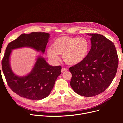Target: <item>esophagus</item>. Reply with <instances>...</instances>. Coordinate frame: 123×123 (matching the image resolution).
Segmentation results:
<instances>
[{
	"instance_id": "34e87169",
	"label": "esophagus",
	"mask_w": 123,
	"mask_h": 123,
	"mask_svg": "<svg viewBox=\"0 0 123 123\" xmlns=\"http://www.w3.org/2000/svg\"><path fill=\"white\" fill-rule=\"evenodd\" d=\"M67 71V69L66 68H62V72H66Z\"/></svg>"
}]
</instances>
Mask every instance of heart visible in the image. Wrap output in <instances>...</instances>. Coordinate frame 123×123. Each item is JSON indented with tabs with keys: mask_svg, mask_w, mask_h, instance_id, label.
<instances>
[{
	"mask_svg": "<svg viewBox=\"0 0 123 123\" xmlns=\"http://www.w3.org/2000/svg\"><path fill=\"white\" fill-rule=\"evenodd\" d=\"M51 48L47 50L48 57L53 62H57L58 55H62L66 64L74 66L80 64L86 58L90 49V43L85 37L62 35L56 39Z\"/></svg>",
	"mask_w": 123,
	"mask_h": 123,
	"instance_id": "obj_1",
	"label": "heart"
}]
</instances>
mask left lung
<instances>
[{
    "mask_svg": "<svg viewBox=\"0 0 123 123\" xmlns=\"http://www.w3.org/2000/svg\"><path fill=\"white\" fill-rule=\"evenodd\" d=\"M91 36V49L84 60L69 68L71 87L80 95L91 97L101 93L112 83L116 74L118 58L114 43L98 34Z\"/></svg>",
    "mask_w": 123,
    "mask_h": 123,
    "instance_id": "8db88e82",
    "label": "left lung"
}]
</instances>
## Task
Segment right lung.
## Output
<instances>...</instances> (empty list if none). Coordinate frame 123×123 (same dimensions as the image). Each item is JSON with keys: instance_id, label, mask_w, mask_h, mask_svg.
I'll return each mask as SVG.
<instances>
[{"instance_id": "right-lung-1", "label": "right lung", "mask_w": 123, "mask_h": 123, "mask_svg": "<svg viewBox=\"0 0 123 123\" xmlns=\"http://www.w3.org/2000/svg\"><path fill=\"white\" fill-rule=\"evenodd\" d=\"M49 38L50 34L44 32L23 34L10 42L6 48L1 63L2 71L9 87L21 97L33 100L47 97L61 73L62 67L52 66L48 64L44 58L38 56L30 72L25 76H17L12 71L10 66L12 50L29 47L44 53Z\"/></svg>"}]
</instances>
